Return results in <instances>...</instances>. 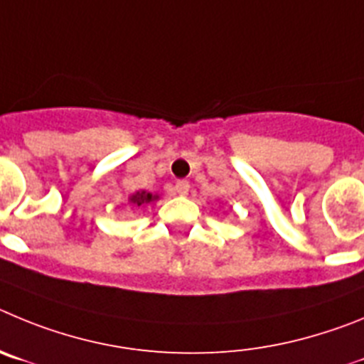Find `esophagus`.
I'll return each mask as SVG.
<instances>
[{
    "label": "esophagus",
    "instance_id": "esophagus-1",
    "mask_svg": "<svg viewBox=\"0 0 364 364\" xmlns=\"http://www.w3.org/2000/svg\"><path fill=\"white\" fill-rule=\"evenodd\" d=\"M188 188H190V185H188V181H178L176 183V192H178V196H186L188 194Z\"/></svg>",
    "mask_w": 364,
    "mask_h": 364
}]
</instances>
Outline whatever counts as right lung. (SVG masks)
Listing matches in <instances>:
<instances>
[{"label":"right lung","mask_w":364,"mask_h":364,"mask_svg":"<svg viewBox=\"0 0 364 364\" xmlns=\"http://www.w3.org/2000/svg\"><path fill=\"white\" fill-rule=\"evenodd\" d=\"M158 199V194H152V192H146V190H137V192L129 196V205L134 206V208H139V206L152 205V203H156Z\"/></svg>","instance_id":"1"}]
</instances>
